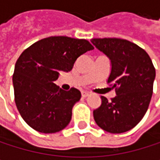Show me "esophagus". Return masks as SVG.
Listing matches in <instances>:
<instances>
[{"label": "esophagus", "mask_w": 160, "mask_h": 160, "mask_svg": "<svg viewBox=\"0 0 160 160\" xmlns=\"http://www.w3.org/2000/svg\"><path fill=\"white\" fill-rule=\"evenodd\" d=\"M89 94H90V92H87V91H82V92H81V95H82V97H87Z\"/></svg>", "instance_id": "1"}]
</instances>
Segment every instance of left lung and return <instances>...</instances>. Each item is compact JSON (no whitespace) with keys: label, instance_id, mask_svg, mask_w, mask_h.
Masks as SVG:
<instances>
[{"label":"left lung","instance_id":"left-lung-1","mask_svg":"<svg viewBox=\"0 0 160 160\" xmlns=\"http://www.w3.org/2000/svg\"><path fill=\"white\" fill-rule=\"evenodd\" d=\"M91 42L110 60L108 83L116 89L117 94L111 101L101 96V106L93 110V118L106 132H128L141 121L148 109L156 69L144 49L127 40L104 38Z\"/></svg>","mask_w":160,"mask_h":160}]
</instances>
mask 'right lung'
Returning a JSON list of instances; mask_svg holds the SVG:
<instances>
[{"mask_svg":"<svg viewBox=\"0 0 160 160\" xmlns=\"http://www.w3.org/2000/svg\"><path fill=\"white\" fill-rule=\"evenodd\" d=\"M92 49L86 40L54 36L33 43L21 53L13 85L16 108L28 125L42 133H54L68 125L80 92L76 88L64 91L53 82L59 72L70 71L78 57Z\"/></svg>","mask_w":160,"mask_h":160,"instance_id":"1","label":"right lung"}]
</instances>
